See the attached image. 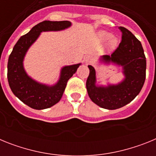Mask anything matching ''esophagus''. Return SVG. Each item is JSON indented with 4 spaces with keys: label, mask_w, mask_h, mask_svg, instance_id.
<instances>
[{
    "label": "esophagus",
    "mask_w": 156,
    "mask_h": 156,
    "mask_svg": "<svg viewBox=\"0 0 156 156\" xmlns=\"http://www.w3.org/2000/svg\"><path fill=\"white\" fill-rule=\"evenodd\" d=\"M84 62L85 63H90L92 62V58L90 56H87V57L84 58Z\"/></svg>",
    "instance_id": "1"
}]
</instances>
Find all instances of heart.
<instances>
[{
  "label": "heart",
  "instance_id": "1",
  "mask_svg": "<svg viewBox=\"0 0 156 156\" xmlns=\"http://www.w3.org/2000/svg\"><path fill=\"white\" fill-rule=\"evenodd\" d=\"M112 37V34H110L108 32L101 31L99 33V38H100L101 41H106L110 39L109 42H108V48L110 49H114L117 46L118 41H117V39L115 38V37H112L111 38V37Z\"/></svg>",
  "mask_w": 156,
  "mask_h": 156
}]
</instances>
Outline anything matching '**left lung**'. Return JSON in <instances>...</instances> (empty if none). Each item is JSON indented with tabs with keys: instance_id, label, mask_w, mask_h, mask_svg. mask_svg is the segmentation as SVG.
I'll use <instances>...</instances> for the list:
<instances>
[{
	"instance_id": "left-lung-1",
	"label": "left lung",
	"mask_w": 156,
	"mask_h": 156,
	"mask_svg": "<svg viewBox=\"0 0 156 156\" xmlns=\"http://www.w3.org/2000/svg\"><path fill=\"white\" fill-rule=\"evenodd\" d=\"M122 41L111 55H103L100 61L122 66L124 79L117 84L98 86L96 72L88 66L90 73L86 87L88 95L94 103L105 109L113 110L129 104L140 93L146 76V58L140 41L124 27H119Z\"/></svg>"
}]
</instances>
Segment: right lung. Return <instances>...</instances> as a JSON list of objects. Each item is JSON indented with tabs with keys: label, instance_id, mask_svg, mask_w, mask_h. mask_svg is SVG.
Segmentation results:
<instances>
[{
	"label": "right lung",
	"instance_id": "add662e5",
	"mask_svg": "<svg viewBox=\"0 0 156 156\" xmlns=\"http://www.w3.org/2000/svg\"><path fill=\"white\" fill-rule=\"evenodd\" d=\"M69 21H44L38 23L26 35L19 38L8 58V80L11 90L24 104L34 109L50 108L62 97L69 80L81 65L64 66L55 84L49 86L37 82L27 75L23 60L27 51L42 32L60 31L71 27Z\"/></svg>",
	"mask_w": 156,
	"mask_h": 156
}]
</instances>
